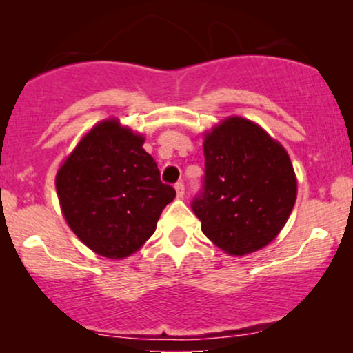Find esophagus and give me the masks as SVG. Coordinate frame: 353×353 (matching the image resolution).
I'll use <instances>...</instances> for the list:
<instances>
[{"label": "esophagus", "instance_id": "34e87169", "mask_svg": "<svg viewBox=\"0 0 353 353\" xmlns=\"http://www.w3.org/2000/svg\"><path fill=\"white\" fill-rule=\"evenodd\" d=\"M175 191H176V196L181 199V197L185 196V185H183V183H176Z\"/></svg>", "mask_w": 353, "mask_h": 353}]
</instances>
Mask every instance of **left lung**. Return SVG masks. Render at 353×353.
Returning <instances> with one entry per match:
<instances>
[{
	"mask_svg": "<svg viewBox=\"0 0 353 353\" xmlns=\"http://www.w3.org/2000/svg\"><path fill=\"white\" fill-rule=\"evenodd\" d=\"M204 192L192 202L207 238L241 257L279 234L297 199V176L283 144L252 120L230 115L204 132Z\"/></svg>",
	"mask_w": 353,
	"mask_h": 353,
	"instance_id": "8db88e82",
	"label": "left lung"
}]
</instances>
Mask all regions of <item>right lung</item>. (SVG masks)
I'll list each match as a JSON object with an SVG mask.
<instances>
[{
    "label": "right lung",
    "mask_w": 353,
    "mask_h": 353,
    "mask_svg": "<svg viewBox=\"0 0 353 353\" xmlns=\"http://www.w3.org/2000/svg\"><path fill=\"white\" fill-rule=\"evenodd\" d=\"M144 139L119 119H104L80 138L56 173L67 225L101 257L122 260L141 249L176 196L161 181Z\"/></svg>",
    "instance_id": "1"
}]
</instances>
